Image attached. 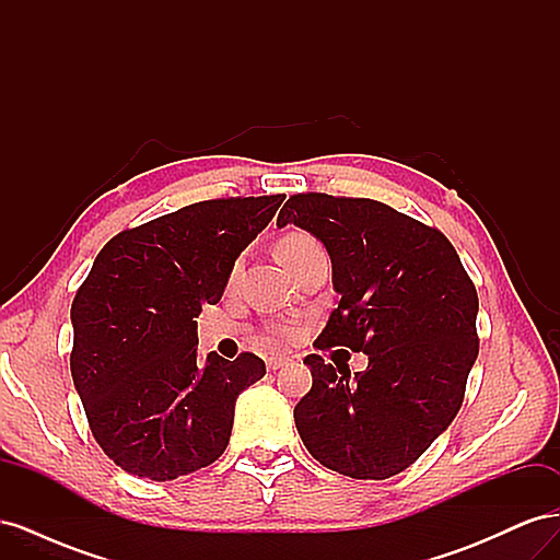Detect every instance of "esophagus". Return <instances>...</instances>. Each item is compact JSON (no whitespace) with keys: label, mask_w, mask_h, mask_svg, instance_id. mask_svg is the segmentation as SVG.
<instances>
[{"label":"esophagus","mask_w":560,"mask_h":560,"mask_svg":"<svg viewBox=\"0 0 560 560\" xmlns=\"http://www.w3.org/2000/svg\"><path fill=\"white\" fill-rule=\"evenodd\" d=\"M287 362H290V360H287V358H282V354H273V358H268V360H266V366H268L270 371H276V369L284 366Z\"/></svg>","instance_id":"1"}]
</instances>
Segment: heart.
Wrapping results in <instances>:
<instances>
[{"instance_id": "b5f03b06", "label": "heart", "mask_w": 560, "mask_h": 560, "mask_svg": "<svg viewBox=\"0 0 560 560\" xmlns=\"http://www.w3.org/2000/svg\"><path fill=\"white\" fill-rule=\"evenodd\" d=\"M313 243H315V241L311 238V235H303V233L284 235V238L280 241V245H278V257H280V259H284L287 254L299 252V249H303V247H311ZM282 334H287V331H282Z\"/></svg>"}]
</instances>
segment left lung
I'll return each instance as SVG.
<instances>
[{
	"label": "left lung",
	"mask_w": 560,
	"mask_h": 560,
	"mask_svg": "<svg viewBox=\"0 0 560 560\" xmlns=\"http://www.w3.org/2000/svg\"><path fill=\"white\" fill-rule=\"evenodd\" d=\"M325 245L341 296L317 348L364 352L348 366L308 354L313 387L294 409L303 446L352 479H389L446 432L477 362L479 296L444 233L378 200L299 194L278 229Z\"/></svg>",
	"instance_id": "left-lung-1"
}]
</instances>
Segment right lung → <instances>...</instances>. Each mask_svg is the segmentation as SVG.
Listing matches in <instances>:
<instances>
[{
    "label": "right lung",
    "mask_w": 560,
    "mask_h": 560,
    "mask_svg": "<svg viewBox=\"0 0 560 560\" xmlns=\"http://www.w3.org/2000/svg\"><path fill=\"white\" fill-rule=\"evenodd\" d=\"M284 196L202 200L121 231L72 303V381L95 442L151 481L208 467L229 446L235 399L266 374L257 354L198 358L196 317Z\"/></svg>",
    "instance_id": "obj_1"
}]
</instances>
